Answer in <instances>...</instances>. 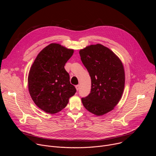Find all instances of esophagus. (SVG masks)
<instances>
[{
	"label": "esophagus",
	"instance_id": "esophagus-1",
	"mask_svg": "<svg viewBox=\"0 0 156 156\" xmlns=\"http://www.w3.org/2000/svg\"><path fill=\"white\" fill-rule=\"evenodd\" d=\"M75 87H76V90H77V91H78V90H80V85H79V84L76 85V86H75Z\"/></svg>",
	"mask_w": 156,
	"mask_h": 156
}]
</instances>
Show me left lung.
Here are the masks:
<instances>
[{
  "instance_id": "left-lung-1",
  "label": "left lung",
  "mask_w": 156,
  "mask_h": 156,
  "mask_svg": "<svg viewBox=\"0 0 156 156\" xmlns=\"http://www.w3.org/2000/svg\"><path fill=\"white\" fill-rule=\"evenodd\" d=\"M91 79V93L81 98L84 107L98 116L114 108L125 87V71L120 58L102 44L90 45L79 52Z\"/></svg>"
}]
</instances>
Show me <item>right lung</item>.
<instances>
[{"label":"right lung","mask_w":156,"mask_h":156,"mask_svg":"<svg viewBox=\"0 0 156 156\" xmlns=\"http://www.w3.org/2000/svg\"><path fill=\"white\" fill-rule=\"evenodd\" d=\"M74 50L52 43L37 55L28 78L30 96L44 112L55 114L63 109L76 90L64 66Z\"/></svg>","instance_id":"right-lung-1"}]
</instances>
